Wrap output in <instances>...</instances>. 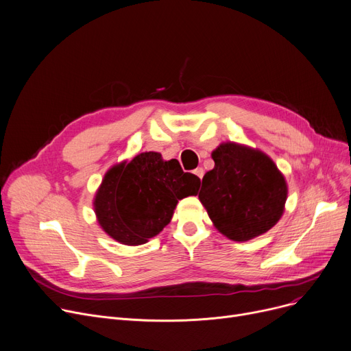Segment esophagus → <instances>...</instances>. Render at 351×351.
Instances as JSON below:
<instances>
[{
	"label": "esophagus",
	"instance_id": "1",
	"mask_svg": "<svg viewBox=\"0 0 351 351\" xmlns=\"http://www.w3.org/2000/svg\"><path fill=\"white\" fill-rule=\"evenodd\" d=\"M193 173H194L199 180H202V178H203V176H204V170L202 169V167H198V169H195Z\"/></svg>",
	"mask_w": 351,
	"mask_h": 351
}]
</instances>
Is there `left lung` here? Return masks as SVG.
<instances>
[{
    "mask_svg": "<svg viewBox=\"0 0 351 351\" xmlns=\"http://www.w3.org/2000/svg\"><path fill=\"white\" fill-rule=\"evenodd\" d=\"M214 169L203 177L198 198L214 227L234 241L258 237L285 211L287 182L260 149L223 143L211 153Z\"/></svg>",
    "mask_w": 351,
    "mask_h": 351,
    "instance_id": "1",
    "label": "left lung"
}]
</instances>
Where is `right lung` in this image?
Segmentation results:
<instances>
[{"label": "right lung", "mask_w": 351, "mask_h": 351, "mask_svg": "<svg viewBox=\"0 0 351 351\" xmlns=\"http://www.w3.org/2000/svg\"><path fill=\"white\" fill-rule=\"evenodd\" d=\"M199 178L148 152L112 165L94 197L97 221L125 245H140L171 221L178 199L197 195Z\"/></svg>", "instance_id": "right-lung-1"}]
</instances>
